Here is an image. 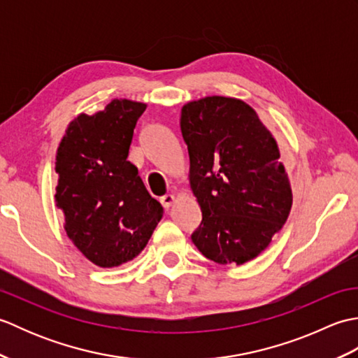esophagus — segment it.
<instances>
[{
    "instance_id": "obj_1",
    "label": "esophagus",
    "mask_w": 358,
    "mask_h": 358,
    "mask_svg": "<svg viewBox=\"0 0 358 358\" xmlns=\"http://www.w3.org/2000/svg\"><path fill=\"white\" fill-rule=\"evenodd\" d=\"M159 201H162V204H163L166 209H169L172 204H173V201H175V196L172 194H166V195L162 196V199H159Z\"/></svg>"
}]
</instances>
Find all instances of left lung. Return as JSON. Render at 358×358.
<instances>
[{"instance_id": "1", "label": "left lung", "mask_w": 358, "mask_h": 358, "mask_svg": "<svg viewBox=\"0 0 358 358\" xmlns=\"http://www.w3.org/2000/svg\"><path fill=\"white\" fill-rule=\"evenodd\" d=\"M189 181L203 220L191 238L218 264H243L286 223L292 191L280 150L245 101L206 96L181 109Z\"/></svg>"}]
</instances>
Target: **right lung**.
I'll return each instance as SVG.
<instances>
[{
  "label": "right lung",
  "instance_id": "1",
  "mask_svg": "<svg viewBox=\"0 0 358 358\" xmlns=\"http://www.w3.org/2000/svg\"><path fill=\"white\" fill-rule=\"evenodd\" d=\"M146 104L112 100L67 126L57 150V208L67 237L100 268L134 260L163 217L138 169L127 162L134 129Z\"/></svg>",
  "mask_w": 358,
  "mask_h": 358
}]
</instances>
